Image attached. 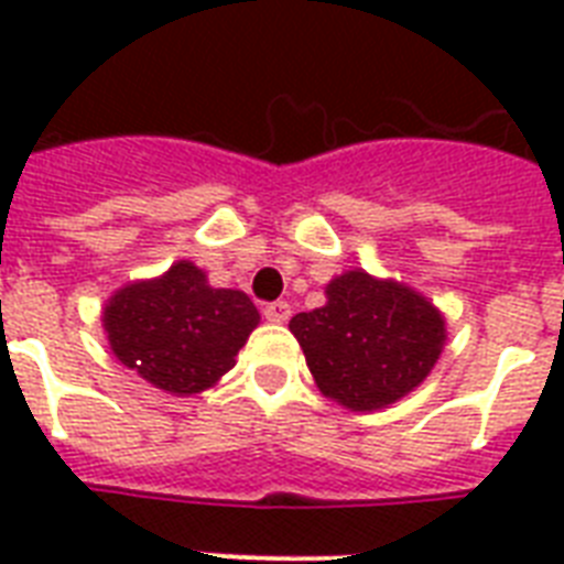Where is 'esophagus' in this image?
<instances>
[{"label":"esophagus","instance_id":"1","mask_svg":"<svg viewBox=\"0 0 564 564\" xmlns=\"http://www.w3.org/2000/svg\"><path fill=\"white\" fill-rule=\"evenodd\" d=\"M263 316L272 322V325H283V322H290L292 316V307L286 301H272V304H265Z\"/></svg>","mask_w":564,"mask_h":564}]
</instances>
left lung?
<instances>
[{"mask_svg":"<svg viewBox=\"0 0 564 564\" xmlns=\"http://www.w3.org/2000/svg\"><path fill=\"white\" fill-rule=\"evenodd\" d=\"M325 299L290 322L325 398L351 412H375L427 380L447 339L445 316L433 301L362 269L336 274Z\"/></svg>","mask_w":564,"mask_h":564,"instance_id":"1","label":"left lung"}]
</instances>
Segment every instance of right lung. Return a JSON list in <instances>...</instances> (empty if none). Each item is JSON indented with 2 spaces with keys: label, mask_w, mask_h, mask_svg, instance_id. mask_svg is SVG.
Listing matches in <instances>:
<instances>
[{
  "label": "right lung",
  "mask_w": 564,
  "mask_h": 564,
  "mask_svg": "<svg viewBox=\"0 0 564 564\" xmlns=\"http://www.w3.org/2000/svg\"><path fill=\"white\" fill-rule=\"evenodd\" d=\"M101 325L122 366L154 389L187 398L237 366L260 313L242 290H216L193 260H175L158 278L113 292Z\"/></svg>",
  "instance_id": "obj_1"
}]
</instances>
